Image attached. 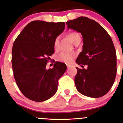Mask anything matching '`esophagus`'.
Masks as SVG:
<instances>
[{"instance_id": "1", "label": "esophagus", "mask_w": 123, "mask_h": 123, "mask_svg": "<svg viewBox=\"0 0 123 123\" xmlns=\"http://www.w3.org/2000/svg\"><path fill=\"white\" fill-rule=\"evenodd\" d=\"M67 68H70V67H71V65H67Z\"/></svg>"}]
</instances>
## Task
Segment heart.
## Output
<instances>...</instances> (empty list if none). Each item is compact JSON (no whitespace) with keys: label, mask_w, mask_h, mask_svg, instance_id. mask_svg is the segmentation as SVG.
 Listing matches in <instances>:
<instances>
[{"label":"heart","mask_w":123,"mask_h":123,"mask_svg":"<svg viewBox=\"0 0 123 123\" xmlns=\"http://www.w3.org/2000/svg\"><path fill=\"white\" fill-rule=\"evenodd\" d=\"M68 37L71 39L73 43L79 39H81V36L77 32H72L68 34ZM59 37H57L55 39L54 42V48L55 50H57L59 48ZM75 56V54L74 52H62L59 55L58 57V59L60 61L64 62L69 64L72 61L73 58Z\"/></svg>","instance_id":"1"}]
</instances>
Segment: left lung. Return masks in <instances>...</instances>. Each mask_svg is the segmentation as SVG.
<instances>
[{
    "mask_svg": "<svg viewBox=\"0 0 123 123\" xmlns=\"http://www.w3.org/2000/svg\"><path fill=\"white\" fill-rule=\"evenodd\" d=\"M66 24L68 29L81 33L82 51L76 63L87 69L77 68L75 84L78 92L85 96L99 98L105 95L114 82L117 73V56L113 41L98 23L81 16Z\"/></svg>",
    "mask_w": 123,
    "mask_h": 123,
    "instance_id": "obj_1",
    "label": "left lung"
}]
</instances>
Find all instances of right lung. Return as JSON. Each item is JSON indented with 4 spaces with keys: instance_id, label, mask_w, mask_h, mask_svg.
I'll use <instances>...</instances> for the list:
<instances>
[{
    "instance_id": "1",
    "label": "right lung",
    "mask_w": 123,
    "mask_h": 123,
    "mask_svg": "<svg viewBox=\"0 0 123 123\" xmlns=\"http://www.w3.org/2000/svg\"><path fill=\"white\" fill-rule=\"evenodd\" d=\"M64 29V22L34 20L25 27L14 42L12 52L14 78L20 91L31 100L44 101L57 91L58 80L67 66L56 62L54 68L46 69V65L54 53V40Z\"/></svg>"
}]
</instances>
